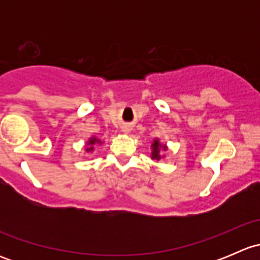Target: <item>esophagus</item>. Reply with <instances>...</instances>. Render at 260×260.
<instances>
[{
    "label": "esophagus",
    "instance_id": "1",
    "mask_svg": "<svg viewBox=\"0 0 260 260\" xmlns=\"http://www.w3.org/2000/svg\"><path fill=\"white\" fill-rule=\"evenodd\" d=\"M123 131H125V132H127V131H128V129H123Z\"/></svg>",
    "mask_w": 260,
    "mask_h": 260
}]
</instances>
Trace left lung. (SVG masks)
Listing matches in <instances>:
<instances>
[{"label": "left lung", "instance_id": "1", "mask_svg": "<svg viewBox=\"0 0 260 260\" xmlns=\"http://www.w3.org/2000/svg\"><path fill=\"white\" fill-rule=\"evenodd\" d=\"M161 145H159L158 140H154L153 143H152V148H153V151H152V158L153 159H159L161 158V156H159V148H161ZM164 148V151L166 149V147H162Z\"/></svg>", "mask_w": 260, "mask_h": 260}]
</instances>
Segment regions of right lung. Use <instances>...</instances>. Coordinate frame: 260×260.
<instances>
[{
	"label": "right lung",
	"instance_id": "add662e5",
	"mask_svg": "<svg viewBox=\"0 0 260 260\" xmlns=\"http://www.w3.org/2000/svg\"><path fill=\"white\" fill-rule=\"evenodd\" d=\"M89 146H90V147H88V148H86V151H93V147H91V146H93L94 145V143H101V141H99V140H96V138H90V140H89Z\"/></svg>",
	"mask_w": 260,
	"mask_h": 260
}]
</instances>
